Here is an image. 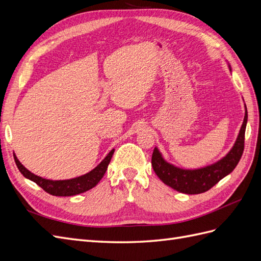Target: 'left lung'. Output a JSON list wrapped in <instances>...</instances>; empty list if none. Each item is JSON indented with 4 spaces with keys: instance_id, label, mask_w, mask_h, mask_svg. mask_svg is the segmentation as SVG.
<instances>
[{
    "instance_id": "left-lung-1",
    "label": "left lung",
    "mask_w": 261,
    "mask_h": 261,
    "mask_svg": "<svg viewBox=\"0 0 261 261\" xmlns=\"http://www.w3.org/2000/svg\"><path fill=\"white\" fill-rule=\"evenodd\" d=\"M226 63L228 65V69L232 72L231 65L228 64L227 61ZM244 107L245 116L239 135L236 137L233 147L224 156L216 162L206 165V167L198 169H184L176 167L175 164L165 160L159 148L154 147L151 164L158 177L165 185L170 186L179 193L194 195L209 191L219 180L230 174L236 165H238L244 150L245 130H246L248 118L246 105L244 103Z\"/></svg>"
}]
</instances>
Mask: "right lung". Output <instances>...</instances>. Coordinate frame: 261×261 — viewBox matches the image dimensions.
<instances>
[{
	"instance_id": "obj_1",
	"label": "right lung",
	"mask_w": 261,
	"mask_h": 261,
	"mask_svg": "<svg viewBox=\"0 0 261 261\" xmlns=\"http://www.w3.org/2000/svg\"><path fill=\"white\" fill-rule=\"evenodd\" d=\"M114 150L115 149H112L96 168L91 170L90 172L86 173V174L74 177V178L59 179V180L46 179L41 176H38L23 167V165L20 163V161L17 159L16 154H14V159H15V162H16L18 170L26 178L35 181L37 185L40 186L50 195L67 197V196H74V195L85 193L96 186L100 181V179L103 177L105 173L108 169V165L110 161H111V158L114 153Z\"/></svg>"
}]
</instances>
